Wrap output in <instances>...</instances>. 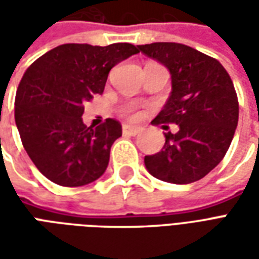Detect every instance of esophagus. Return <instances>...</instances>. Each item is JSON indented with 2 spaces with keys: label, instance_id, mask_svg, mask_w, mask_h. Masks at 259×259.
<instances>
[{
  "label": "esophagus",
  "instance_id": "esophagus-1",
  "mask_svg": "<svg viewBox=\"0 0 259 259\" xmlns=\"http://www.w3.org/2000/svg\"><path fill=\"white\" fill-rule=\"evenodd\" d=\"M141 130H143L141 127H137V126H129V124H123V127H122V132H123V135L126 136L139 135Z\"/></svg>",
  "mask_w": 259,
  "mask_h": 259
}]
</instances>
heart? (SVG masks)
Listing matches in <instances>:
<instances>
[{
  "label": "heart",
  "mask_w": 259,
  "mask_h": 259,
  "mask_svg": "<svg viewBox=\"0 0 259 259\" xmlns=\"http://www.w3.org/2000/svg\"><path fill=\"white\" fill-rule=\"evenodd\" d=\"M123 113H124V115H127L129 118H133V119L139 116V113L136 112L135 107H133V105H127V107H124L123 108Z\"/></svg>",
  "instance_id": "b5f03b06"
}]
</instances>
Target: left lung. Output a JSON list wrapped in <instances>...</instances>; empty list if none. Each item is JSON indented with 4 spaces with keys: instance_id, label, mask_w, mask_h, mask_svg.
<instances>
[{
    "instance_id": "obj_1",
    "label": "left lung",
    "mask_w": 259,
    "mask_h": 259,
    "mask_svg": "<svg viewBox=\"0 0 259 259\" xmlns=\"http://www.w3.org/2000/svg\"><path fill=\"white\" fill-rule=\"evenodd\" d=\"M139 51L165 65L172 76L170 97L151 123L179 126L178 133H165L161 151L146 155V168L175 185L202 179L222 161L237 127L233 81L218 59L185 44L152 42L139 46Z\"/></svg>"
}]
</instances>
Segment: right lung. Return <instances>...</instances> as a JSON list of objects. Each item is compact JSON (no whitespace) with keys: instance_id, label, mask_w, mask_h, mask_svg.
I'll use <instances>...</instances> for the list:
<instances>
[{"instance_id":"add662e5","label":"right lung","mask_w":259,"mask_h":259,"mask_svg":"<svg viewBox=\"0 0 259 259\" xmlns=\"http://www.w3.org/2000/svg\"><path fill=\"white\" fill-rule=\"evenodd\" d=\"M137 53L129 42L62 44L27 68L15 97V122L26 152L47 179L77 187L105 172L122 124L108 118L87 127L81 115L85 102L102 94L109 70Z\"/></svg>"}]
</instances>
